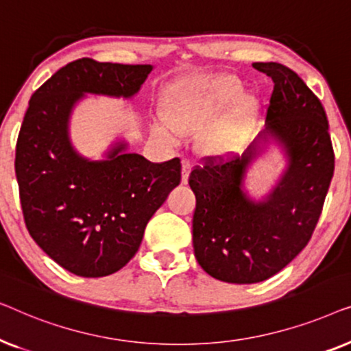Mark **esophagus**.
I'll return each instance as SVG.
<instances>
[{"mask_svg":"<svg viewBox=\"0 0 351 351\" xmlns=\"http://www.w3.org/2000/svg\"><path fill=\"white\" fill-rule=\"evenodd\" d=\"M191 166H193V162H191L190 160L182 161V184H186V182H189Z\"/></svg>","mask_w":351,"mask_h":351,"instance_id":"34e87169","label":"esophagus"}]
</instances>
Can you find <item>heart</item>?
Listing matches in <instances>:
<instances>
[{
	"label": "heart",
	"mask_w": 351,
	"mask_h": 351,
	"mask_svg": "<svg viewBox=\"0 0 351 351\" xmlns=\"http://www.w3.org/2000/svg\"><path fill=\"white\" fill-rule=\"evenodd\" d=\"M241 89L232 80L191 88L172 95L165 107V117L153 123V132L167 142H179L184 134L207 126L199 137V145L209 153H228L241 145L257 118V104L252 97L239 99L223 117L217 118ZM215 123H213L212 121Z\"/></svg>",
	"instance_id": "obj_1"
}]
</instances>
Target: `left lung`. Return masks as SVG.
Returning a JSON list of instances; mask_svg holds the SVG:
<instances>
[{"instance_id": "1", "label": "left lung", "mask_w": 351, "mask_h": 351, "mask_svg": "<svg viewBox=\"0 0 351 351\" xmlns=\"http://www.w3.org/2000/svg\"><path fill=\"white\" fill-rule=\"evenodd\" d=\"M275 83L265 129L241 156L209 158L191 171L193 249L201 268L234 285L265 281L310 241L334 174L329 124L319 99L287 66L257 62ZM275 145L287 167L267 195L252 199L247 171Z\"/></svg>"}]
</instances>
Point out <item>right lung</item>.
<instances>
[{
  "mask_svg": "<svg viewBox=\"0 0 351 351\" xmlns=\"http://www.w3.org/2000/svg\"><path fill=\"white\" fill-rule=\"evenodd\" d=\"M153 65L80 59L35 94L19 132L16 177L28 233L52 261L84 278L121 270L136 256L148 220L180 184V160L150 162L113 142L90 160L70 138L86 95L132 99Z\"/></svg>",
  "mask_w": 351,
  "mask_h": 351,
  "instance_id": "add662e5",
  "label": "right lung"
}]
</instances>
